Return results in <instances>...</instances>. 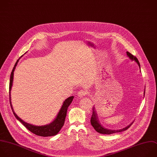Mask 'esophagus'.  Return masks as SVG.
I'll list each match as a JSON object with an SVG mask.
<instances>
[{
    "mask_svg": "<svg viewBox=\"0 0 157 157\" xmlns=\"http://www.w3.org/2000/svg\"><path fill=\"white\" fill-rule=\"evenodd\" d=\"M86 94H87V92H86V91L85 90H80L78 91V93H77V95H78V97H80V98L83 97L85 95H86Z\"/></svg>",
    "mask_w": 157,
    "mask_h": 157,
    "instance_id": "1",
    "label": "esophagus"
}]
</instances>
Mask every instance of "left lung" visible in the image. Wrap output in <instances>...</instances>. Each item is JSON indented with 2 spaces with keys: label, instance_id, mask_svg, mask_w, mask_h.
<instances>
[{
  "label": "left lung",
  "instance_id": "obj_1",
  "mask_svg": "<svg viewBox=\"0 0 157 157\" xmlns=\"http://www.w3.org/2000/svg\"><path fill=\"white\" fill-rule=\"evenodd\" d=\"M126 53H127L128 56L130 58V59L132 60H135L137 63V64L139 65V67L140 68V63H139L138 59H137V57L134 56L132 54H131L129 52H126ZM144 94H145V91H144ZM90 122H91V126L93 127L94 129H95V131L97 132H99V133L103 134H114V133H116V132H121L127 130L128 129H129L130 128V126H131V125L133 124V122H132L131 124H130L129 126H128L127 127L124 128L123 129H117V130H111V129H109L105 128L103 126H102V125L100 122L98 117V116H97V114L96 111H95V107H94V106L93 107V113H92V116H91V117Z\"/></svg>",
  "mask_w": 157,
  "mask_h": 157
}]
</instances>
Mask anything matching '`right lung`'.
<instances>
[{"mask_svg":"<svg viewBox=\"0 0 157 157\" xmlns=\"http://www.w3.org/2000/svg\"><path fill=\"white\" fill-rule=\"evenodd\" d=\"M18 60L19 59L17 60V62L15 63V64L13 68V70L12 71V73L10 75V83H9L10 103L11 108H12V110L13 111L14 116L20 122H21V123L26 129H28L30 132L36 134V136H41V137H49V136H53L57 134V133L60 131V130L61 129L62 126H64L65 119H66V117L67 115V108L69 106V105L71 104V103L74 99V97L72 96V97H69L64 101L63 105H62L56 117L50 124H47V125H44V126H35V125L31 124L25 122L21 119H20L14 112L13 109L12 108V105L11 103V99H10L11 98H10V91L12 89L13 80V72H14L15 67L17 65Z\"/></svg>","mask_w":157,"mask_h":157,"instance_id":"right-lung-1","label":"right lung"}]
</instances>
